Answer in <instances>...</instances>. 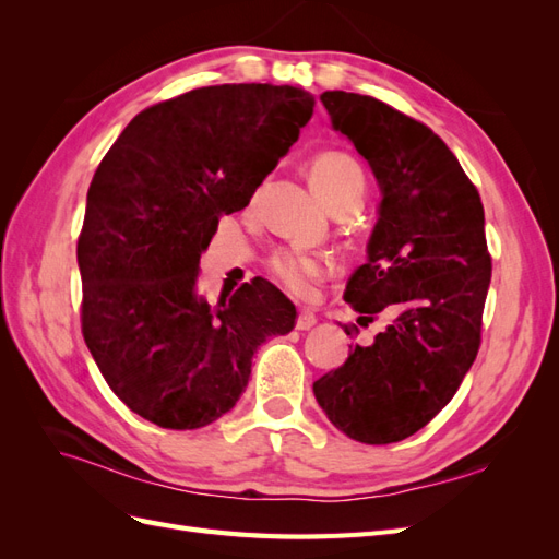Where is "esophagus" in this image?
I'll use <instances>...</instances> for the list:
<instances>
[{"label": "esophagus", "mask_w": 559, "mask_h": 559, "mask_svg": "<svg viewBox=\"0 0 559 559\" xmlns=\"http://www.w3.org/2000/svg\"><path fill=\"white\" fill-rule=\"evenodd\" d=\"M314 324H317V317L312 312H308V310L298 312V319H296V329L298 331H310Z\"/></svg>", "instance_id": "1"}]
</instances>
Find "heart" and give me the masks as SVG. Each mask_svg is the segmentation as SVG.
<instances>
[{
    "label": "heart",
    "mask_w": 559,
    "mask_h": 559,
    "mask_svg": "<svg viewBox=\"0 0 559 559\" xmlns=\"http://www.w3.org/2000/svg\"><path fill=\"white\" fill-rule=\"evenodd\" d=\"M310 181L319 198L331 210L357 202L361 205L366 193V173L361 163L345 151H324L310 163ZM270 273L294 296L312 294L314 284L331 273V259L321 253L298 249H280L267 261Z\"/></svg>",
    "instance_id": "obj_1"
}]
</instances>
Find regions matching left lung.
<instances>
[{
	"label": "left lung",
	"mask_w": 559,
	"mask_h": 559,
	"mask_svg": "<svg viewBox=\"0 0 559 559\" xmlns=\"http://www.w3.org/2000/svg\"><path fill=\"white\" fill-rule=\"evenodd\" d=\"M331 123L352 140L380 183L368 261L345 300L368 326L392 314L368 345L312 389L333 427L368 445L403 441L441 413L480 349L492 280L478 189L448 144L376 97L326 91ZM345 326L347 335L359 333Z\"/></svg>",
	"instance_id": "left-lung-1"
}]
</instances>
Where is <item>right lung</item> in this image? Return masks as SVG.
Masks as SVG:
<instances>
[{
    "mask_svg": "<svg viewBox=\"0 0 559 559\" xmlns=\"http://www.w3.org/2000/svg\"><path fill=\"white\" fill-rule=\"evenodd\" d=\"M312 107L294 86L195 88L140 111L97 165L76 245L81 333L111 392L163 429L228 413L253 352L296 326L263 277L216 308L195 280L218 216L249 205Z\"/></svg>",
    "mask_w": 559,
    "mask_h": 559,
    "instance_id": "1",
    "label": "right lung"
}]
</instances>
